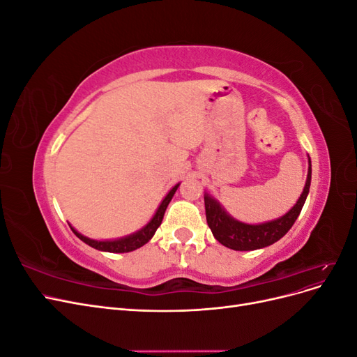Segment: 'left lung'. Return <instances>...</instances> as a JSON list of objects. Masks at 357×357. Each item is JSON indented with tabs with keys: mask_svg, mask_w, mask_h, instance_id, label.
I'll use <instances>...</instances> for the list:
<instances>
[{
	"mask_svg": "<svg viewBox=\"0 0 357 357\" xmlns=\"http://www.w3.org/2000/svg\"><path fill=\"white\" fill-rule=\"evenodd\" d=\"M311 185V159L308 156V174L304 190H302L299 199L282 218L269 220L265 223L250 225L234 219L232 215L226 211L218 199H214L207 192L204 193L205 202V215H207V223L218 240L225 247L232 248L238 252L256 250V248H264L274 244L282 236L287 234V231L294 226L295 220L304 207L305 199L308 197Z\"/></svg>",
	"mask_w": 357,
	"mask_h": 357,
	"instance_id": "1",
	"label": "left lung"
}]
</instances>
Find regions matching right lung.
Returning <instances> with one entry per match:
<instances>
[{
    "mask_svg": "<svg viewBox=\"0 0 357 357\" xmlns=\"http://www.w3.org/2000/svg\"><path fill=\"white\" fill-rule=\"evenodd\" d=\"M180 186V183H177V185L172 188L168 193L167 197L162 199L160 205L158 207L156 213L153 214V218L150 219V222L147 225H144L142 229L131 234V235H126V236H122V238H116V240H104V241H100V240H92V238H88V236L82 235L80 232L75 231L73 226L70 225L71 231L79 236V238L86 243L88 245L96 248V250H101V252H109V253H128V252H134L137 250V248H139L142 245H144L146 243H149V240H152V236L155 235L156 229L160 226L162 223V219H164V214H165V210L168 207L169 201L172 199V197H174V193L177 190V188Z\"/></svg>",
    "mask_w": 357,
    "mask_h": 357,
    "instance_id": "1",
    "label": "right lung"
}]
</instances>
